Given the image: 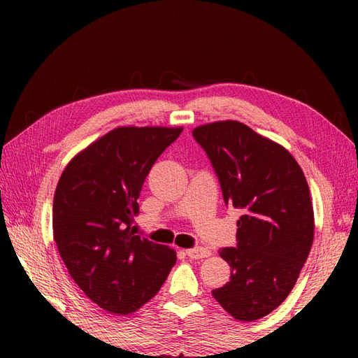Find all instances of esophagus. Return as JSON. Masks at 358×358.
Segmentation results:
<instances>
[{
  "mask_svg": "<svg viewBox=\"0 0 358 358\" xmlns=\"http://www.w3.org/2000/svg\"><path fill=\"white\" fill-rule=\"evenodd\" d=\"M186 254L189 258H194V260H200V258H208L212 255L210 250L208 248H194V249H187Z\"/></svg>",
  "mask_w": 358,
  "mask_h": 358,
  "instance_id": "esophagus-1",
  "label": "esophagus"
}]
</instances>
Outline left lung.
Returning <instances> with one entry per match:
<instances>
[{"mask_svg":"<svg viewBox=\"0 0 358 358\" xmlns=\"http://www.w3.org/2000/svg\"><path fill=\"white\" fill-rule=\"evenodd\" d=\"M192 134L214 166L226 204L245 214L237 222V248L220 250L231 280L212 295L237 320H258L286 300L313 246L306 177L291 152L240 121H215Z\"/></svg>","mask_w":358,"mask_h":358,"instance_id":"left-lung-1","label":"left lung"}]
</instances>
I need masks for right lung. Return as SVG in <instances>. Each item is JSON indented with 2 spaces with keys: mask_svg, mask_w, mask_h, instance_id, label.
I'll use <instances>...</instances> for the list:
<instances>
[{
  "mask_svg": "<svg viewBox=\"0 0 358 358\" xmlns=\"http://www.w3.org/2000/svg\"><path fill=\"white\" fill-rule=\"evenodd\" d=\"M183 127L121 126L75 155L53 196L52 227L71 277L95 305L127 315L154 296L175 250L135 235L144 180Z\"/></svg>",
  "mask_w": 358,
  "mask_h": 358,
  "instance_id": "1",
  "label": "right lung"
}]
</instances>
